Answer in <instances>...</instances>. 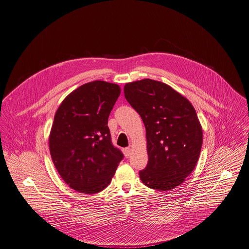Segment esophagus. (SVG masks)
<instances>
[{"instance_id":"1","label":"esophagus","mask_w":249,"mask_h":249,"mask_svg":"<svg viewBox=\"0 0 249 249\" xmlns=\"http://www.w3.org/2000/svg\"><path fill=\"white\" fill-rule=\"evenodd\" d=\"M123 154H124V156H125L126 158H129L130 155H131V149H129V148L123 149Z\"/></svg>"}]
</instances>
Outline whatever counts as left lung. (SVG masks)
Instances as JSON below:
<instances>
[{"label": "left lung", "instance_id": "1", "mask_svg": "<svg viewBox=\"0 0 249 249\" xmlns=\"http://www.w3.org/2000/svg\"><path fill=\"white\" fill-rule=\"evenodd\" d=\"M124 94L146 127L148 165L140 171L146 186L169 191L194 170L203 131L191 102L170 86L151 79L128 83Z\"/></svg>", "mask_w": 249, "mask_h": 249}]
</instances>
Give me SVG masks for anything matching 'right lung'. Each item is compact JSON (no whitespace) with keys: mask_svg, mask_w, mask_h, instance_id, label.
<instances>
[{"mask_svg":"<svg viewBox=\"0 0 249 249\" xmlns=\"http://www.w3.org/2000/svg\"><path fill=\"white\" fill-rule=\"evenodd\" d=\"M118 85L85 84L59 105L49 134V150L62 179L77 192L95 194L111 182L122 153L111 144L109 114L119 97Z\"/></svg>","mask_w":249,"mask_h":249,"instance_id":"add662e5","label":"right lung"}]
</instances>
